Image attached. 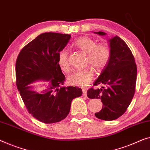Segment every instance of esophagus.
<instances>
[{
    "label": "esophagus",
    "mask_w": 150,
    "mask_h": 150,
    "mask_svg": "<svg viewBox=\"0 0 150 150\" xmlns=\"http://www.w3.org/2000/svg\"><path fill=\"white\" fill-rule=\"evenodd\" d=\"M82 97H85V98L87 97V95H86V90L85 88H83V89H82Z\"/></svg>",
    "instance_id": "obj_1"
}]
</instances>
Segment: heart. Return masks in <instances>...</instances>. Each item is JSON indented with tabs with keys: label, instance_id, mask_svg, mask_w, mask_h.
<instances>
[{
	"label": "heart",
	"instance_id": "1",
	"mask_svg": "<svg viewBox=\"0 0 150 150\" xmlns=\"http://www.w3.org/2000/svg\"><path fill=\"white\" fill-rule=\"evenodd\" d=\"M72 46L87 54L86 64H90L97 71H101L106 66L110 57V49L105 43L97 44L94 39L87 36L78 38L72 43ZM57 63L61 69L64 71H70L68 53L62 51L58 55ZM94 71L92 68L78 70L69 76L68 80L71 85L84 87L92 81Z\"/></svg>",
	"mask_w": 150,
	"mask_h": 150
}]
</instances>
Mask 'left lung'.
Returning a JSON list of instances; mask_svg holds the SVG:
<instances>
[{"label":"left lung","instance_id":"1","mask_svg":"<svg viewBox=\"0 0 150 150\" xmlns=\"http://www.w3.org/2000/svg\"><path fill=\"white\" fill-rule=\"evenodd\" d=\"M95 33L105 36L103 32ZM110 57L93 85L104 84L101 88H91L87 91L90 99H100L103 108L95 113L97 118L116 120L126 112L135 91L137 66L133 53L126 42L118 36L109 40Z\"/></svg>","mask_w":150,"mask_h":150}]
</instances>
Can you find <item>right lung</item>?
<instances>
[{"mask_svg": "<svg viewBox=\"0 0 150 150\" xmlns=\"http://www.w3.org/2000/svg\"><path fill=\"white\" fill-rule=\"evenodd\" d=\"M71 36L45 32L21 49L16 66V84L28 112L45 124L59 122L68 116L71 101L82 94L76 86H64L65 76L58 65V55ZM38 80L49 81L40 93L29 84Z\"/></svg>", "mask_w": 150, "mask_h": 150, "instance_id": "obj_1", "label": "right lung"}]
</instances>
